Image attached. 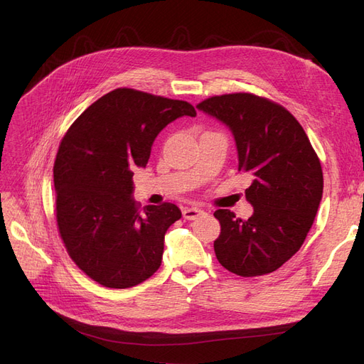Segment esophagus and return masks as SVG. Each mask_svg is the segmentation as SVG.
Segmentation results:
<instances>
[{
	"label": "esophagus",
	"instance_id": "obj_1",
	"mask_svg": "<svg viewBox=\"0 0 364 364\" xmlns=\"http://www.w3.org/2000/svg\"><path fill=\"white\" fill-rule=\"evenodd\" d=\"M182 214H183V218L186 220H196L197 217L203 214V211L200 208H185Z\"/></svg>",
	"mask_w": 364,
	"mask_h": 364
}]
</instances>
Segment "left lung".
Instances as JSON below:
<instances>
[{
  "mask_svg": "<svg viewBox=\"0 0 364 364\" xmlns=\"http://www.w3.org/2000/svg\"><path fill=\"white\" fill-rule=\"evenodd\" d=\"M200 111L225 123L235 138L238 171L252 185L253 214L241 220L229 209L214 213L218 262L238 277L279 269L301 249L323 193V173L305 130L287 109L250 92L209 97Z\"/></svg>",
  "mask_w": 364,
  "mask_h": 364,
  "instance_id": "obj_1",
  "label": "left lung"
}]
</instances>
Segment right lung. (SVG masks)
<instances>
[{
	"label": "right lung",
	"instance_id": "1",
	"mask_svg": "<svg viewBox=\"0 0 364 364\" xmlns=\"http://www.w3.org/2000/svg\"><path fill=\"white\" fill-rule=\"evenodd\" d=\"M183 115L196 117L188 102L118 87L60 141L53 168L59 235L75 266L103 287H134L161 266L181 209L168 202L139 209L132 168L146 167L159 132Z\"/></svg>",
	"mask_w": 364,
	"mask_h": 364
}]
</instances>
